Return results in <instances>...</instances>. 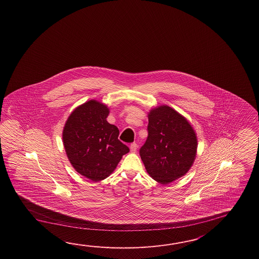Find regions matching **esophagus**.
I'll list each match as a JSON object with an SVG mask.
<instances>
[{
	"instance_id": "34e87169",
	"label": "esophagus",
	"mask_w": 259,
	"mask_h": 259,
	"mask_svg": "<svg viewBox=\"0 0 259 259\" xmlns=\"http://www.w3.org/2000/svg\"><path fill=\"white\" fill-rule=\"evenodd\" d=\"M130 148H131V152L132 153H135L136 151H137L138 149V144L136 143H133L131 144V146H130Z\"/></svg>"
}]
</instances>
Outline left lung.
Listing matches in <instances>:
<instances>
[{
	"instance_id": "8db88e82",
	"label": "left lung",
	"mask_w": 259,
	"mask_h": 259,
	"mask_svg": "<svg viewBox=\"0 0 259 259\" xmlns=\"http://www.w3.org/2000/svg\"><path fill=\"white\" fill-rule=\"evenodd\" d=\"M148 136L140 155L149 175L167 184L185 175L196 155L197 139L190 123L167 105L151 110Z\"/></svg>"
}]
</instances>
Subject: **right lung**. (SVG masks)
<instances>
[{
  "instance_id": "add662e5",
  "label": "right lung",
  "mask_w": 259,
  "mask_h": 259,
  "mask_svg": "<svg viewBox=\"0 0 259 259\" xmlns=\"http://www.w3.org/2000/svg\"><path fill=\"white\" fill-rule=\"evenodd\" d=\"M106 105L91 100L72 112L63 131L67 157L76 170L99 182L115 170L122 155L130 152L118 140L119 131L106 121Z\"/></svg>"
}]
</instances>
